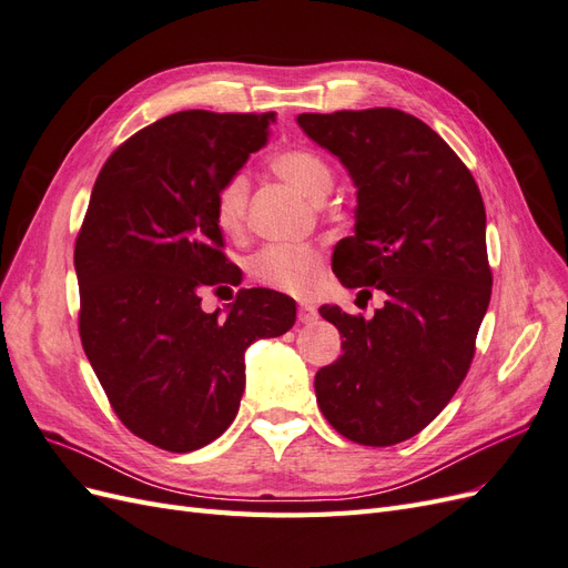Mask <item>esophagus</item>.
Here are the masks:
<instances>
[{"label":"esophagus","instance_id":"obj_1","mask_svg":"<svg viewBox=\"0 0 568 568\" xmlns=\"http://www.w3.org/2000/svg\"><path fill=\"white\" fill-rule=\"evenodd\" d=\"M317 320V311L313 305H307V303H301L298 305V322L301 324H311V322H315Z\"/></svg>","mask_w":568,"mask_h":568}]
</instances>
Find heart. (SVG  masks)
<instances>
[{"mask_svg": "<svg viewBox=\"0 0 568 568\" xmlns=\"http://www.w3.org/2000/svg\"><path fill=\"white\" fill-rule=\"evenodd\" d=\"M272 170L307 196L324 199L332 186V170L320 153L311 149H282L270 161ZM251 182L246 173H232L217 186L215 220L222 232L239 234L246 227ZM251 277L284 294L305 296L317 286L322 274V251L311 244H270L257 251L248 263Z\"/></svg>", "mask_w": 568, "mask_h": 568, "instance_id": "heart-1", "label": "heart"}]
</instances>
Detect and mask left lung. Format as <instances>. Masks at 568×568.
<instances>
[{
	"instance_id": "1",
	"label": "left lung",
	"mask_w": 568,
	"mask_h": 568,
	"mask_svg": "<svg viewBox=\"0 0 568 568\" xmlns=\"http://www.w3.org/2000/svg\"><path fill=\"white\" fill-rule=\"evenodd\" d=\"M298 125L357 186L336 277L386 294L372 320L320 307L343 355L315 374L317 405L341 436L386 448L432 424L471 367L493 286L484 199L443 136L405 111L301 113Z\"/></svg>"
}]
</instances>
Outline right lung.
<instances>
[{"instance_id": "right-lung-1", "label": "right lung", "mask_w": 568, "mask_h": 568, "mask_svg": "<svg viewBox=\"0 0 568 568\" xmlns=\"http://www.w3.org/2000/svg\"><path fill=\"white\" fill-rule=\"evenodd\" d=\"M270 120L180 111L134 132L101 168L75 239L84 355L128 432L168 453L225 434L244 351L296 322L294 298L270 288H239L227 317L201 311V291L239 272L217 186L267 142Z\"/></svg>"}]
</instances>
